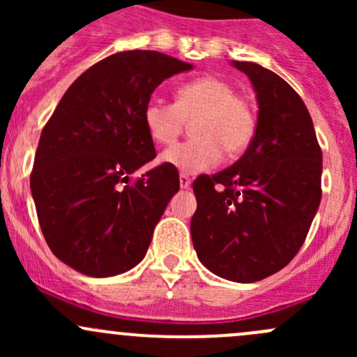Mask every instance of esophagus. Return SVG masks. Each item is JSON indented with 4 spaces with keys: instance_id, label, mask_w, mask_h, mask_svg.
Masks as SVG:
<instances>
[{
    "instance_id": "esophagus-1",
    "label": "esophagus",
    "mask_w": 357,
    "mask_h": 357,
    "mask_svg": "<svg viewBox=\"0 0 357 357\" xmlns=\"http://www.w3.org/2000/svg\"><path fill=\"white\" fill-rule=\"evenodd\" d=\"M190 185H192V179L186 174H179V186H181V190H188Z\"/></svg>"
}]
</instances>
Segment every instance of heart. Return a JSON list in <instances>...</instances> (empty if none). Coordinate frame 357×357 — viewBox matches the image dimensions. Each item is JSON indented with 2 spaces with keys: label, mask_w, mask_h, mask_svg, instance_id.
Wrapping results in <instances>:
<instances>
[{
  "label": "heart",
  "mask_w": 357,
  "mask_h": 357,
  "mask_svg": "<svg viewBox=\"0 0 357 357\" xmlns=\"http://www.w3.org/2000/svg\"><path fill=\"white\" fill-rule=\"evenodd\" d=\"M149 136L157 145H171L186 122L195 139L162 152L160 162L181 174H199L221 160L222 150L236 155L247 149L255 132V115L247 100L219 77H200L183 84L176 103L152 96L143 110Z\"/></svg>",
  "instance_id": "obj_1"
}]
</instances>
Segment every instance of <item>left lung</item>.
Segmentation results:
<instances>
[{"label": "left lung", "instance_id": "1", "mask_svg": "<svg viewBox=\"0 0 357 357\" xmlns=\"http://www.w3.org/2000/svg\"><path fill=\"white\" fill-rule=\"evenodd\" d=\"M231 66L250 79L257 100L254 138L231 167L193 183L192 240L214 275L254 283L295 257L321 202L323 155L301 96L254 62Z\"/></svg>", "mask_w": 357, "mask_h": 357}]
</instances>
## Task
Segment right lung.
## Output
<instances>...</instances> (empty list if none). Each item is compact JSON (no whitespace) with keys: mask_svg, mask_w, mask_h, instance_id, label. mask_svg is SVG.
Returning <instances> with one entry per match:
<instances>
[{"mask_svg":"<svg viewBox=\"0 0 357 357\" xmlns=\"http://www.w3.org/2000/svg\"><path fill=\"white\" fill-rule=\"evenodd\" d=\"M192 68L152 50L115 53L72 82L43 129L31 193L46 243L75 271L109 278L145 257L179 178L158 165L129 185L155 158L143 110L164 79Z\"/></svg>","mask_w":357,"mask_h":357,"instance_id":"obj_1","label":"right lung"}]
</instances>
